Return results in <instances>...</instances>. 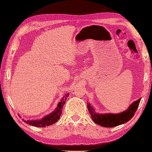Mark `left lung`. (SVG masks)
I'll use <instances>...</instances> for the list:
<instances>
[{
	"label": "left lung",
	"mask_w": 152,
	"mask_h": 152,
	"mask_svg": "<svg viewBox=\"0 0 152 152\" xmlns=\"http://www.w3.org/2000/svg\"><path fill=\"white\" fill-rule=\"evenodd\" d=\"M140 99H138L132 103L127 110L119 114H98L95 112L90 104H88V108L93 121L95 124L105 127H114L125 124L133 117L139 105Z\"/></svg>",
	"instance_id": "left-lung-1"
}]
</instances>
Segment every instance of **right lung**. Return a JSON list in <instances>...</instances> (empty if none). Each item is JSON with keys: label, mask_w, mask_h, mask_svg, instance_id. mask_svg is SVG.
Here are the masks:
<instances>
[{"label": "right lung", "mask_w": 152, "mask_h": 152, "mask_svg": "<svg viewBox=\"0 0 152 152\" xmlns=\"http://www.w3.org/2000/svg\"><path fill=\"white\" fill-rule=\"evenodd\" d=\"M69 93H65V95L61 99V101L58 103L56 109L49 115L45 116L43 118L38 119V120H25L23 119V121L30 125L38 127H46V126L53 125L59 119L61 113H62L63 106L65 104L66 98L69 96Z\"/></svg>", "instance_id": "right-lung-1"}]
</instances>
